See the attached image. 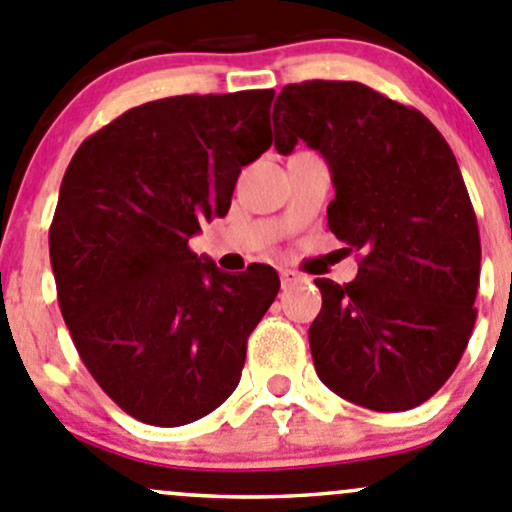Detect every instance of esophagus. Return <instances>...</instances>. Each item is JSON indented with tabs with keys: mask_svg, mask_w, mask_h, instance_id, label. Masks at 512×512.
<instances>
[{
	"mask_svg": "<svg viewBox=\"0 0 512 512\" xmlns=\"http://www.w3.org/2000/svg\"><path fill=\"white\" fill-rule=\"evenodd\" d=\"M279 279H282V289H287L294 282H299V274L294 270H279Z\"/></svg>",
	"mask_w": 512,
	"mask_h": 512,
	"instance_id": "34e87169",
	"label": "esophagus"
}]
</instances>
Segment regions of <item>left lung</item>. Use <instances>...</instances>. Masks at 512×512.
Masks as SVG:
<instances>
[{
	"label": "left lung",
	"instance_id": "1",
	"mask_svg": "<svg viewBox=\"0 0 512 512\" xmlns=\"http://www.w3.org/2000/svg\"><path fill=\"white\" fill-rule=\"evenodd\" d=\"M272 122L279 154L301 139L326 159L328 228L360 252L353 282L316 279L321 383L375 412L422 405L476 324L481 238L454 152L422 112L355 80L284 85Z\"/></svg>",
	"mask_w": 512,
	"mask_h": 512
}]
</instances>
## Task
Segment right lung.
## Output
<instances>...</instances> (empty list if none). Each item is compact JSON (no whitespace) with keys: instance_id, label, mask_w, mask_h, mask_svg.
I'll list each match as a JSON object with an SVG mask.
<instances>
[{"instance_id":"1","label":"right lung","mask_w":512,"mask_h":512,"mask_svg":"<svg viewBox=\"0 0 512 512\" xmlns=\"http://www.w3.org/2000/svg\"><path fill=\"white\" fill-rule=\"evenodd\" d=\"M272 98L144 102L85 139L63 176L48 230L63 321L95 383L139 422L181 427L223 405L277 297L272 267L228 274L188 247L270 149Z\"/></svg>"}]
</instances>
